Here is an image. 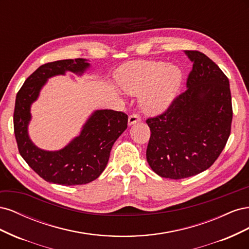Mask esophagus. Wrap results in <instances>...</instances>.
I'll return each instance as SVG.
<instances>
[{
  "instance_id": "esophagus-1",
  "label": "esophagus",
  "mask_w": 249,
  "mask_h": 249,
  "mask_svg": "<svg viewBox=\"0 0 249 249\" xmlns=\"http://www.w3.org/2000/svg\"><path fill=\"white\" fill-rule=\"evenodd\" d=\"M141 120V117L138 114H131L129 116V124L132 125L134 124H137Z\"/></svg>"
}]
</instances>
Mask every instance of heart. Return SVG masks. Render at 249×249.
<instances>
[{
  "instance_id": "b5f03b06",
  "label": "heart",
  "mask_w": 249,
  "mask_h": 249,
  "mask_svg": "<svg viewBox=\"0 0 249 249\" xmlns=\"http://www.w3.org/2000/svg\"><path fill=\"white\" fill-rule=\"evenodd\" d=\"M118 82L126 93L141 95L143 110L158 114L175 100L182 83V72L178 67L162 61H140L124 65Z\"/></svg>"
}]
</instances>
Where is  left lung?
Returning <instances> with one entry per match:
<instances>
[{
  "label": "left lung",
  "mask_w": 249,
  "mask_h": 249,
  "mask_svg": "<svg viewBox=\"0 0 249 249\" xmlns=\"http://www.w3.org/2000/svg\"><path fill=\"white\" fill-rule=\"evenodd\" d=\"M185 54L193 62L187 90L162 114L146 119V160L158 176L172 179L212 166L227 144L232 119L228 77L202 53Z\"/></svg>",
  "instance_id": "left-lung-1"
}]
</instances>
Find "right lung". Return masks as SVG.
Wrapping results in <instances>:
<instances>
[{"mask_svg": "<svg viewBox=\"0 0 249 249\" xmlns=\"http://www.w3.org/2000/svg\"><path fill=\"white\" fill-rule=\"evenodd\" d=\"M89 66L87 60L81 58L46 63L25 81L17 94L13 125L18 152L29 166L47 182L64 186L92 182L106 168L113 144L127 127L125 113L96 110L83 125L79 136L62 149L43 150L30 139V108L48 79L66 71L82 74Z\"/></svg>", "mask_w": 249, "mask_h": 249, "instance_id": "1", "label": "right lung"}]
</instances>
